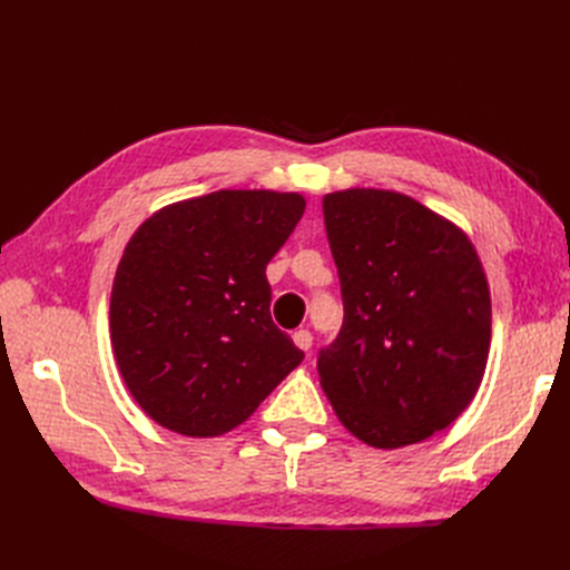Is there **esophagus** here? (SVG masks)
<instances>
[{"instance_id":"obj_1","label":"esophagus","mask_w":570,"mask_h":570,"mask_svg":"<svg viewBox=\"0 0 570 570\" xmlns=\"http://www.w3.org/2000/svg\"><path fill=\"white\" fill-rule=\"evenodd\" d=\"M292 340H295V344H297V347H299V350L308 352V350H312V342H314V335H312V333H308V331H304V327H302V331H295V335H292Z\"/></svg>"}]
</instances>
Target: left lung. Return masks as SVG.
<instances>
[{"instance_id": "8db88e82", "label": "left lung", "mask_w": 570, "mask_h": 570, "mask_svg": "<svg viewBox=\"0 0 570 570\" xmlns=\"http://www.w3.org/2000/svg\"><path fill=\"white\" fill-rule=\"evenodd\" d=\"M344 321L318 352L342 425L377 450L421 442L471 404L490 352V289L450 220L387 189L325 195Z\"/></svg>"}]
</instances>
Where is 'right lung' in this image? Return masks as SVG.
<instances>
[{
    "instance_id": "right-lung-1",
    "label": "right lung",
    "mask_w": 570,
    "mask_h": 570,
    "mask_svg": "<svg viewBox=\"0 0 570 570\" xmlns=\"http://www.w3.org/2000/svg\"><path fill=\"white\" fill-rule=\"evenodd\" d=\"M304 206L295 193L218 189L166 206L130 237L109 323L120 375L149 419L223 435L302 364L271 318L266 266Z\"/></svg>"
}]
</instances>
